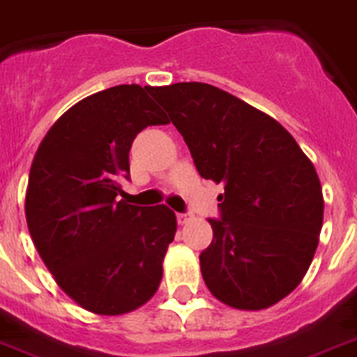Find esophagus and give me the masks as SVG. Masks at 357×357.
<instances>
[{"label": "esophagus", "instance_id": "1", "mask_svg": "<svg viewBox=\"0 0 357 357\" xmlns=\"http://www.w3.org/2000/svg\"><path fill=\"white\" fill-rule=\"evenodd\" d=\"M190 218H192V214H190V212H178V214H176V220H178L179 225L187 223Z\"/></svg>", "mask_w": 357, "mask_h": 357}]
</instances>
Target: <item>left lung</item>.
<instances>
[{"instance_id": "left-lung-1", "label": "left lung", "mask_w": 357, "mask_h": 357, "mask_svg": "<svg viewBox=\"0 0 357 357\" xmlns=\"http://www.w3.org/2000/svg\"><path fill=\"white\" fill-rule=\"evenodd\" d=\"M152 96L187 143L199 176L223 185L214 238L199 254L205 285L225 305L259 310L303 280L323 225L316 169L274 118L206 83Z\"/></svg>"}]
</instances>
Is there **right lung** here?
<instances>
[{"mask_svg": "<svg viewBox=\"0 0 357 357\" xmlns=\"http://www.w3.org/2000/svg\"><path fill=\"white\" fill-rule=\"evenodd\" d=\"M152 86L89 96L54 123L32 161L26 225L58 285L85 310L118 316L154 296L176 234L169 206L127 205L128 152L151 125L169 123Z\"/></svg>", "mask_w": 357, "mask_h": 357, "instance_id": "1", "label": "right lung"}]
</instances>
